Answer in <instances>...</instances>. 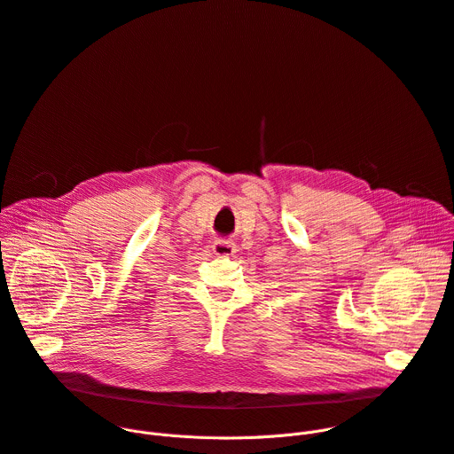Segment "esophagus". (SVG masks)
I'll return each mask as SVG.
<instances>
[{
	"label": "esophagus",
	"mask_w": 454,
	"mask_h": 454,
	"mask_svg": "<svg viewBox=\"0 0 454 454\" xmlns=\"http://www.w3.org/2000/svg\"><path fill=\"white\" fill-rule=\"evenodd\" d=\"M213 251L216 256H232L236 253V246L231 239H216L213 243Z\"/></svg>",
	"instance_id": "obj_1"
}]
</instances>
